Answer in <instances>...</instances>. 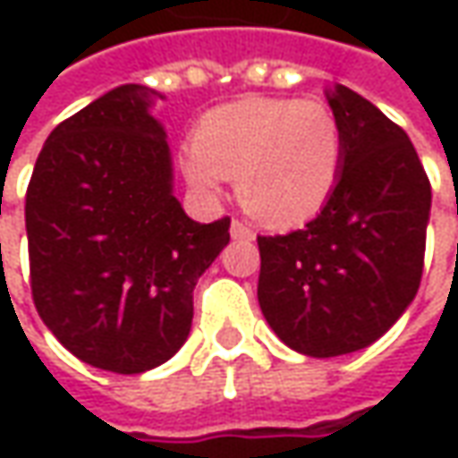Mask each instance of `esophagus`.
Here are the masks:
<instances>
[{"instance_id":"34e87169","label":"esophagus","mask_w":458,"mask_h":458,"mask_svg":"<svg viewBox=\"0 0 458 458\" xmlns=\"http://www.w3.org/2000/svg\"><path fill=\"white\" fill-rule=\"evenodd\" d=\"M232 239H237V242H252L255 239V229L250 224H244V221L234 219L232 221Z\"/></svg>"}]
</instances>
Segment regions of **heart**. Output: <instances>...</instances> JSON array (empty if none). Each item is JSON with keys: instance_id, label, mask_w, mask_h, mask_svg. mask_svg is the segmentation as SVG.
<instances>
[{"instance_id": "b5f03b06", "label": "heart", "mask_w": 458, "mask_h": 458, "mask_svg": "<svg viewBox=\"0 0 458 458\" xmlns=\"http://www.w3.org/2000/svg\"><path fill=\"white\" fill-rule=\"evenodd\" d=\"M344 167V132L316 98L247 97L203 116L183 155L185 178L216 191L237 178L242 206L265 224L291 226L316 216Z\"/></svg>"}]
</instances>
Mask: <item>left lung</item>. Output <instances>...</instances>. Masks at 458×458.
Here are the masks:
<instances>
[{"mask_svg":"<svg viewBox=\"0 0 458 458\" xmlns=\"http://www.w3.org/2000/svg\"><path fill=\"white\" fill-rule=\"evenodd\" d=\"M326 98L344 132L339 185L303 229L257 237L259 308L308 357L360 352L405 313L431 216V183L405 130L342 83Z\"/></svg>","mask_w":458,"mask_h":458,"instance_id":"8db88e82","label":"left lung"}]
</instances>
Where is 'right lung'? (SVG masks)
<instances>
[{"label":"right lung","mask_w":458,"mask_h":458,"mask_svg":"<svg viewBox=\"0 0 458 458\" xmlns=\"http://www.w3.org/2000/svg\"><path fill=\"white\" fill-rule=\"evenodd\" d=\"M152 97L124 83L61 122L25 196L43 324L73 357L116 375L148 372L183 346L193 288L232 224L185 216Z\"/></svg>","instance_id":"obj_1"}]
</instances>
